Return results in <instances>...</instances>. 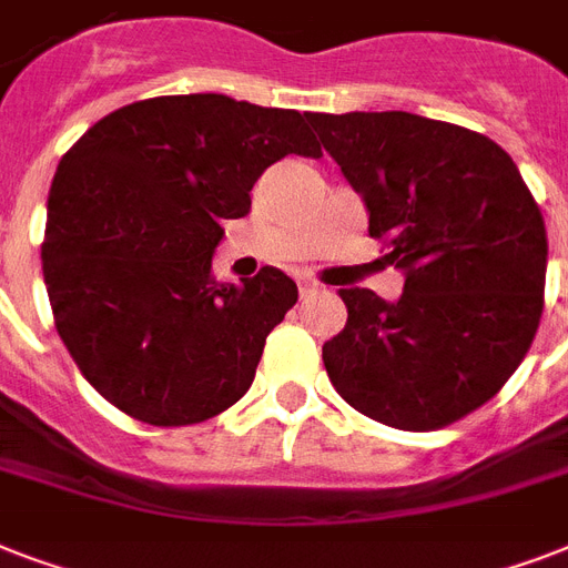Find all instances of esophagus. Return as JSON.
Wrapping results in <instances>:
<instances>
[{"label": "esophagus", "instance_id": "1", "mask_svg": "<svg viewBox=\"0 0 568 568\" xmlns=\"http://www.w3.org/2000/svg\"><path fill=\"white\" fill-rule=\"evenodd\" d=\"M297 283H301V297H312V294H315L321 288L318 283H312V280H306V276H301Z\"/></svg>", "mask_w": 568, "mask_h": 568}]
</instances>
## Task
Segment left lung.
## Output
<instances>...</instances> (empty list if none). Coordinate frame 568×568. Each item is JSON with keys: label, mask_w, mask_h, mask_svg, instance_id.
Returning <instances> with one entry per match:
<instances>
[{"label": "left lung", "mask_w": 568, "mask_h": 568, "mask_svg": "<svg viewBox=\"0 0 568 568\" xmlns=\"http://www.w3.org/2000/svg\"><path fill=\"white\" fill-rule=\"evenodd\" d=\"M363 196L404 294L342 288L324 342L333 386L397 430H436L486 404L537 336L548 239L519 168L486 135L409 111L310 114Z\"/></svg>", "instance_id": "1"}]
</instances>
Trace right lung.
Here are the masks:
<instances>
[{
    "mask_svg": "<svg viewBox=\"0 0 568 568\" xmlns=\"http://www.w3.org/2000/svg\"><path fill=\"white\" fill-rule=\"evenodd\" d=\"M303 118L223 93L153 97L111 111L58 162L40 250L58 336L138 422L180 427L235 404L297 303L280 267L217 283L212 256L265 168L321 155Z\"/></svg>",
    "mask_w": 568,
    "mask_h": 568,
    "instance_id": "1",
    "label": "right lung"
}]
</instances>
